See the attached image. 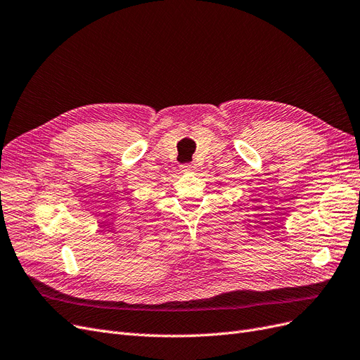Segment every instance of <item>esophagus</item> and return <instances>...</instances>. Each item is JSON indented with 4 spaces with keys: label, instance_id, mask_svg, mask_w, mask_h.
Wrapping results in <instances>:
<instances>
[{
    "label": "esophagus",
    "instance_id": "esophagus-1",
    "mask_svg": "<svg viewBox=\"0 0 360 360\" xmlns=\"http://www.w3.org/2000/svg\"><path fill=\"white\" fill-rule=\"evenodd\" d=\"M195 168H196V165L195 164H181L180 165V169L183 171V172H191V171H195Z\"/></svg>",
    "mask_w": 360,
    "mask_h": 360
}]
</instances>
